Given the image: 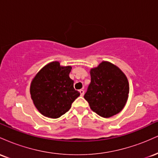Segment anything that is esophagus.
<instances>
[{
    "instance_id": "34e87169",
    "label": "esophagus",
    "mask_w": 158,
    "mask_h": 158,
    "mask_svg": "<svg viewBox=\"0 0 158 158\" xmlns=\"http://www.w3.org/2000/svg\"><path fill=\"white\" fill-rule=\"evenodd\" d=\"M79 92H80V94H81V97H83L85 94V90L83 89H81V90H79Z\"/></svg>"
}]
</instances>
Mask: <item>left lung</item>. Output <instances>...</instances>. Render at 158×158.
Here are the masks:
<instances>
[{
	"label": "left lung",
	"instance_id": "left-lung-1",
	"mask_svg": "<svg viewBox=\"0 0 158 158\" xmlns=\"http://www.w3.org/2000/svg\"><path fill=\"white\" fill-rule=\"evenodd\" d=\"M128 93V79L122 70L111 63L102 61L90 70V83L84 98L93 111L108 118L123 110Z\"/></svg>",
	"mask_w": 158,
	"mask_h": 158
}]
</instances>
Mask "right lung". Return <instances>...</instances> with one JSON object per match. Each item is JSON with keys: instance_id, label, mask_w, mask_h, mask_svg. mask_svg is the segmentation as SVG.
<instances>
[{"instance_id": "1", "label": "right lung", "mask_w": 158, "mask_h": 158, "mask_svg": "<svg viewBox=\"0 0 158 158\" xmlns=\"http://www.w3.org/2000/svg\"><path fill=\"white\" fill-rule=\"evenodd\" d=\"M71 68L52 61L41 69L32 81L31 98L36 108L45 117H60L80 95L74 89L73 80L69 77Z\"/></svg>"}]
</instances>
